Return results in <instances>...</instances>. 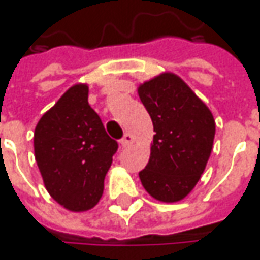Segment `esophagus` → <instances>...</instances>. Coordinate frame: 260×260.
Masks as SVG:
<instances>
[{
	"mask_svg": "<svg viewBox=\"0 0 260 260\" xmlns=\"http://www.w3.org/2000/svg\"><path fill=\"white\" fill-rule=\"evenodd\" d=\"M132 142H134V137H132L131 134H125V135H123V138L120 140V145L125 148V147H129Z\"/></svg>",
	"mask_w": 260,
	"mask_h": 260,
	"instance_id": "esophagus-1",
	"label": "esophagus"
}]
</instances>
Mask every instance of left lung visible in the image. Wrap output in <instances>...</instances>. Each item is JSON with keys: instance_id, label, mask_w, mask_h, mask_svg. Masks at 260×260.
<instances>
[{"instance_id": "obj_1", "label": "left lung", "mask_w": 260, "mask_h": 260, "mask_svg": "<svg viewBox=\"0 0 260 260\" xmlns=\"http://www.w3.org/2000/svg\"><path fill=\"white\" fill-rule=\"evenodd\" d=\"M154 126L148 164L140 172L144 189L161 202L189 195L205 170L215 135L207 105L176 74L163 73L138 87Z\"/></svg>"}]
</instances>
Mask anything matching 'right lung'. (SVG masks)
Instances as JSON below:
<instances>
[{
    "label": "right lung",
    "mask_w": 260,
    "mask_h": 260,
    "mask_svg": "<svg viewBox=\"0 0 260 260\" xmlns=\"http://www.w3.org/2000/svg\"><path fill=\"white\" fill-rule=\"evenodd\" d=\"M118 150L88 105V85L75 84L38 122L35 158L46 190L63 208L91 209Z\"/></svg>",
    "instance_id": "1"
}]
</instances>
